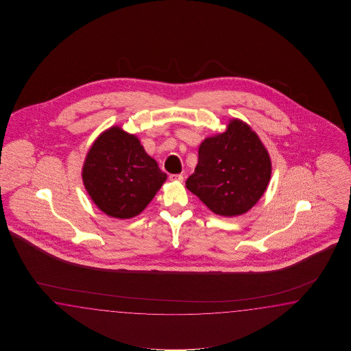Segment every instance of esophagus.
Listing matches in <instances>:
<instances>
[{
	"mask_svg": "<svg viewBox=\"0 0 351 351\" xmlns=\"http://www.w3.org/2000/svg\"><path fill=\"white\" fill-rule=\"evenodd\" d=\"M169 179H171L172 182H183L184 177H183L182 174H171Z\"/></svg>",
	"mask_w": 351,
	"mask_h": 351,
	"instance_id": "1",
	"label": "esophagus"
}]
</instances>
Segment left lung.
I'll return each instance as SVG.
<instances>
[{
  "label": "left lung",
  "instance_id": "obj_1",
  "mask_svg": "<svg viewBox=\"0 0 351 351\" xmlns=\"http://www.w3.org/2000/svg\"><path fill=\"white\" fill-rule=\"evenodd\" d=\"M269 177L271 160L260 138L241 120H232L224 133L202 143L186 186L217 215L239 216L261 198Z\"/></svg>",
  "mask_w": 351,
  "mask_h": 351
}]
</instances>
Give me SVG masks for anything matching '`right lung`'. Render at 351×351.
<instances>
[{"label":"right lung","instance_id":"right-lung-1","mask_svg":"<svg viewBox=\"0 0 351 351\" xmlns=\"http://www.w3.org/2000/svg\"><path fill=\"white\" fill-rule=\"evenodd\" d=\"M167 179L134 135L110 128L90 148L82 180L91 199L109 216L130 218L145 208Z\"/></svg>","mask_w":351,"mask_h":351}]
</instances>
